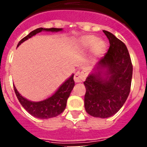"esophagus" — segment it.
Listing matches in <instances>:
<instances>
[{"mask_svg":"<svg viewBox=\"0 0 147 147\" xmlns=\"http://www.w3.org/2000/svg\"><path fill=\"white\" fill-rule=\"evenodd\" d=\"M74 81L75 82H82L85 79V74L84 72L78 71L74 75Z\"/></svg>","mask_w":147,"mask_h":147,"instance_id":"esophagus-1","label":"esophagus"}]
</instances>
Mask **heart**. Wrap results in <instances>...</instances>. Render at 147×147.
I'll list each match as a JSON object with an SVG mask.
<instances>
[{"label": "heart", "instance_id": "1", "mask_svg": "<svg viewBox=\"0 0 147 147\" xmlns=\"http://www.w3.org/2000/svg\"><path fill=\"white\" fill-rule=\"evenodd\" d=\"M79 45L83 50L90 49L91 57L94 59L102 57L107 49L106 43L102 40H98V38L93 35L82 37L79 40Z\"/></svg>", "mask_w": 147, "mask_h": 147}]
</instances>
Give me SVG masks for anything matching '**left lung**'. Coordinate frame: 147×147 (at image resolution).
I'll return each instance as SVG.
<instances>
[{"label":"left lung","mask_w":147,"mask_h":147,"mask_svg":"<svg viewBox=\"0 0 147 147\" xmlns=\"http://www.w3.org/2000/svg\"><path fill=\"white\" fill-rule=\"evenodd\" d=\"M103 32L110 48L84 82L85 108L93 117L113 115L125 103L130 92L132 65L127 46L112 33Z\"/></svg>","instance_id":"obj_1"}]
</instances>
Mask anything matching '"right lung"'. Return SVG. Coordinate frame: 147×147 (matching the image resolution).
Wrapping results in <instances>:
<instances>
[{
    "label": "right lung",
    "instance_id": "add662e5",
    "mask_svg": "<svg viewBox=\"0 0 147 147\" xmlns=\"http://www.w3.org/2000/svg\"><path fill=\"white\" fill-rule=\"evenodd\" d=\"M42 31L57 32L62 31V28H37V29L32 31V32H30L27 36L22 39L20 42H18V47L24 41ZM74 85L75 82L74 81V74H72L67 80H65L62 83L59 87L57 90H56V92L52 96H51L49 98L40 101V102H32V101H30V100L22 96L18 91L15 85H14V90H15V94H16L20 103L28 113H30L34 117L38 118V119H47L56 117L64 111L66 107L67 100L71 94V92L72 91L73 88L74 87Z\"/></svg>",
    "mask_w": 147,
    "mask_h": 147
}]
</instances>
